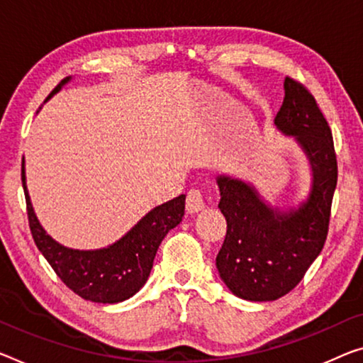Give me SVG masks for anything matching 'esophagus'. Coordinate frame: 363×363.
Masks as SVG:
<instances>
[{
  "instance_id": "obj_1",
  "label": "esophagus",
  "mask_w": 363,
  "mask_h": 363,
  "mask_svg": "<svg viewBox=\"0 0 363 363\" xmlns=\"http://www.w3.org/2000/svg\"><path fill=\"white\" fill-rule=\"evenodd\" d=\"M204 198L199 189H191L186 196V213L188 214H198L199 211L204 209Z\"/></svg>"
}]
</instances>
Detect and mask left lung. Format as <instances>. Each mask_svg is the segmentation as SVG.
I'll use <instances>...</instances> for the list:
<instances>
[{
  "label": "left lung",
  "instance_id": "left-lung-1",
  "mask_svg": "<svg viewBox=\"0 0 363 363\" xmlns=\"http://www.w3.org/2000/svg\"><path fill=\"white\" fill-rule=\"evenodd\" d=\"M284 91L274 125L294 138L308 160V196L281 209L242 178H216L219 209L227 220L216 266L228 291L250 302H272L302 281L326 242L337 183L333 135L315 97L291 77L284 81Z\"/></svg>",
  "mask_w": 363,
  "mask_h": 363
}]
</instances>
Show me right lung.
<instances>
[{
	"mask_svg": "<svg viewBox=\"0 0 363 363\" xmlns=\"http://www.w3.org/2000/svg\"><path fill=\"white\" fill-rule=\"evenodd\" d=\"M65 77L47 100L68 84ZM45 100V102H47ZM22 186L26 193L27 216L37 248L48 264L72 292L96 303H118L139 292L152 269L157 248L185 214V194L155 206L123 237L105 248L74 250L58 243L38 222L26 183V162L22 159Z\"/></svg>",
	"mask_w": 363,
	"mask_h": 363,
	"instance_id": "add662e5",
	"label": "right lung"
}]
</instances>
